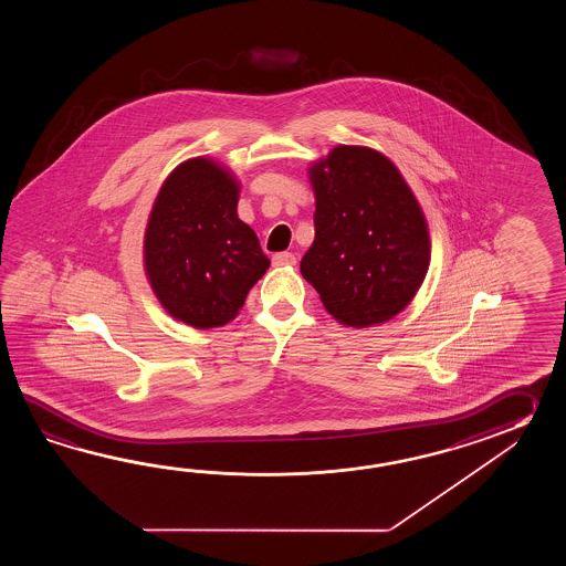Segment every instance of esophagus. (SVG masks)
<instances>
[{"instance_id":"esophagus-1","label":"esophagus","mask_w":566,"mask_h":566,"mask_svg":"<svg viewBox=\"0 0 566 566\" xmlns=\"http://www.w3.org/2000/svg\"><path fill=\"white\" fill-rule=\"evenodd\" d=\"M271 261H273V265L277 266L295 265V261H297V259H295V254L287 253V251H285V253L273 254V259H271Z\"/></svg>"}]
</instances>
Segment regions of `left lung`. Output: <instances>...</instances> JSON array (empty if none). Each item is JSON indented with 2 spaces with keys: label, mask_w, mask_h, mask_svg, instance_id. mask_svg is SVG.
Wrapping results in <instances>:
<instances>
[{
  "label": "left lung",
  "mask_w": 566,
  "mask_h": 566,
  "mask_svg": "<svg viewBox=\"0 0 566 566\" xmlns=\"http://www.w3.org/2000/svg\"><path fill=\"white\" fill-rule=\"evenodd\" d=\"M315 241L301 275L342 324L402 312L429 269V232L407 181L382 154L342 145L312 169Z\"/></svg>",
  "instance_id": "8db88e82"
}]
</instances>
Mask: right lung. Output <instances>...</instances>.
<instances>
[{"label": "right lung", "instance_id": "right-lung-1", "mask_svg": "<svg viewBox=\"0 0 566 566\" xmlns=\"http://www.w3.org/2000/svg\"><path fill=\"white\" fill-rule=\"evenodd\" d=\"M237 202V181L205 157L174 169L157 193L145 269L157 300L184 324H229L271 265Z\"/></svg>", "mask_w": 566, "mask_h": 566}]
</instances>
